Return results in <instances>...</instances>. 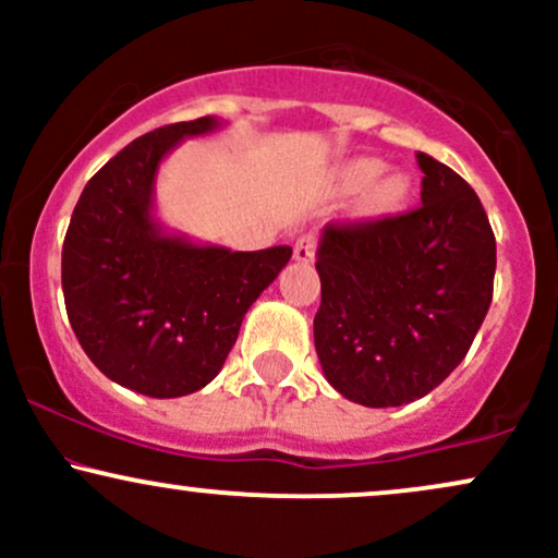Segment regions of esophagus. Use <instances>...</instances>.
I'll use <instances>...</instances> for the list:
<instances>
[{
	"label": "esophagus",
	"mask_w": 558,
	"mask_h": 558,
	"mask_svg": "<svg viewBox=\"0 0 558 558\" xmlns=\"http://www.w3.org/2000/svg\"><path fill=\"white\" fill-rule=\"evenodd\" d=\"M317 252V239L312 233L299 235L296 243H293V259L296 262H310Z\"/></svg>",
	"instance_id": "esophagus-1"
}]
</instances>
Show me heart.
Segmentation results:
<instances>
[{"mask_svg":"<svg viewBox=\"0 0 558 558\" xmlns=\"http://www.w3.org/2000/svg\"><path fill=\"white\" fill-rule=\"evenodd\" d=\"M386 162L380 159H354L351 165H345L341 172V183L343 189L349 191H362L369 184L367 196H364V209L373 215H390V213H399L403 204L409 202L412 196V178L407 172L393 170L386 172Z\"/></svg>","mask_w":558,"mask_h":558,"instance_id":"obj_1","label":"heart"}]
</instances>
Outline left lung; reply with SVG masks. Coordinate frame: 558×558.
Segmentation results:
<instances>
[{"mask_svg":"<svg viewBox=\"0 0 558 558\" xmlns=\"http://www.w3.org/2000/svg\"><path fill=\"white\" fill-rule=\"evenodd\" d=\"M422 204L364 222H328L317 248L315 349L338 393L401 407L464 360L493 299L496 235L470 183L417 155Z\"/></svg>","mask_w":558,"mask_h":558,"instance_id":"left-lung-1","label":"left lung"}]
</instances>
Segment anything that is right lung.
Here are the masks:
<instances>
[{
  "label": "right lung",
  "mask_w": 558,
  "mask_h": 558,
  "mask_svg": "<svg viewBox=\"0 0 558 558\" xmlns=\"http://www.w3.org/2000/svg\"><path fill=\"white\" fill-rule=\"evenodd\" d=\"M215 118L172 123L118 151L75 204L62 243L68 319L118 386L178 399L226 364L243 315L291 259V246L230 252L168 235L151 215L157 168Z\"/></svg>",
  "instance_id": "right-lung-1"
}]
</instances>
